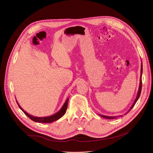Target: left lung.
Wrapping results in <instances>:
<instances>
[{"label":"left lung","mask_w":153,"mask_h":153,"mask_svg":"<svg viewBox=\"0 0 153 153\" xmlns=\"http://www.w3.org/2000/svg\"><path fill=\"white\" fill-rule=\"evenodd\" d=\"M142 72H143V64H142V62H141V76H140V86H139V89H138V93H137V96H136V99L134 100V102H133V105H131V107H130V110L128 111V112L127 113H128V112H129L132 108H133V107H134V105H135V103H136V102H137V100H138V99H139V97H140V94H141V88H142V81H141V76H142ZM126 113V114H127ZM102 117H103V118H107V119H114V118H118V117H108V116H105V115H100Z\"/></svg>","instance_id":"obj_1"}]
</instances>
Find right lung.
Masks as SVG:
<instances>
[{"instance_id": "obj_1", "label": "right lung", "mask_w": 153, "mask_h": 153, "mask_svg": "<svg viewBox=\"0 0 153 153\" xmlns=\"http://www.w3.org/2000/svg\"><path fill=\"white\" fill-rule=\"evenodd\" d=\"M68 100H69V99H68L66 100L65 103H64V105L62 107V108L59 110V111L57 112V113L51 115V116L46 117H37L32 116V115L28 114L27 112H26L25 110H23L22 109V108L19 105V103L17 102V103L18 104L19 108L24 112V114H25L28 117H29L31 120H33V121H34L35 122H38V123H52L53 122H54V121H56V120H58V119L61 118L64 114H65L66 110H67V107H68ZM16 101H17V100H16Z\"/></svg>"}]
</instances>
